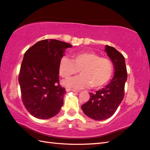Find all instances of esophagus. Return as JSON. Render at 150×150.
<instances>
[{"instance_id":"1","label":"esophagus","mask_w":150,"mask_h":150,"mask_svg":"<svg viewBox=\"0 0 150 150\" xmlns=\"http://www.w3.org/2000/svg\"><path fill=\"white\" fill-rule=\"evenodd\" d=\"M67 92H69V91H73L74 92H77V91L75 90H73V89H70V88H66V89Z\"/></svg>"}]
</instances>
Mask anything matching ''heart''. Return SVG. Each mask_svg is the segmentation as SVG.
<instances>
[{
    "label": "heart",
    "mask_w": 150,
    "mask_h": 150,
    "mask_svg": "<svg viewBox=\"0 0 150 150\" xmlns=\"http://www.w3.org/2000/svg\"><path fill=\"white\" fill-rule=\"evenodd\" d=\"M80 71L81 75L63 82V84L75 89L91 87L100 88L107 84L113 74V64L109 59L93 52H81L73 55L72 60L63 57L59 63V74L68 79Z\"/></svg>",
    "instance_id": "b5f03b06"
}]
</instances>
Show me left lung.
<instances>
[{"label":"left lung","mask_w":150,"mask_h":150,"mask_svg":"<svg viewBox=\"0 0 150 150\" xmlns=\"http://www.w3.org/2000/svg\"><path fill=\"white\" fill-rule=\"evenodd\" d=\"M105 51L114 64V77L103 88L90 93L89 101L81 106L84 113L95 120H106L116 112L124 99L127 78L124 56L111 46L106 45Z\"/></svg>","instance_id":"left-lung-1"}]
</instances>
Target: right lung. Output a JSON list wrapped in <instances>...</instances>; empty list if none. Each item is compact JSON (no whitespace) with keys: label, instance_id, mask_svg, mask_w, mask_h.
Segmentation results:
<instances>
[{"label":"right lung","instance_id":"obj_1","mask_svg":"<svg viewBox=\"0 0 150 150\" xmlns=\"http://www.w3.org/2000/svg\"><path fill=\"white\" fill-rule=\"evenodd\" d=\"M70 44L43 40L25 52L21 66L19 83L23 104L35 118H51L63 105L66 88L59 83V63Z\"/></svg>","mask_w":150,"mask_h":150}]
</instances>
